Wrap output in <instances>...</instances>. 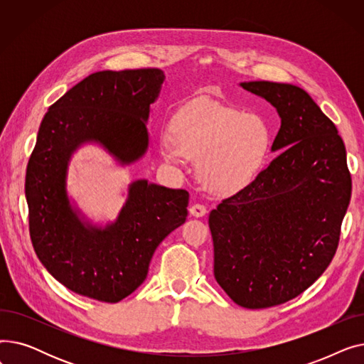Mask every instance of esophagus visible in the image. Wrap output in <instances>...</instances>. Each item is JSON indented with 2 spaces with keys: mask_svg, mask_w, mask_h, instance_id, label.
I'll return each mask as SVG.
<instances>
[{
  "mask_svg": "<svg viewBox=\"0 0 364 364\" xmlns=\"http://www.w3.org/2000/svg\"><path fill=\"white\" fill-rule=\"evenodd\" d=\"M190 214H192L193 217L199 218V217H203L208 211H206V206L205 205H200V203H195L193 206H190Z\"/></svg>",
  "mask_w": 364,
  "mask_h": 364,
  "instance_id": "obj_1",
  "label": "esophagus"
}]
</instances>
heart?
<instances>
[{
	"label": "heart",
	"instance_id": "b5f03b06",
	"mask_svg": "<svg viewBox=\"0 0 364 364\" xmlns=\"http://www.w3.org/2000/svg\"><path fill=\"white\" fill-rule=\"evenodd\" d=\"M272 146V129L261 117L213 100L187 105L159 136L165 161L181 165L198 159L199 181L217 195L250 186L265 166Z\"/></svg>",
	"mask_w": 364,
	"mask_h": 364
}]
</instances>
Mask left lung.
<instances>
[{
	"label": "left lung",
	"instance_id": "left-lung-1",
	"mask_svg": "<svg viewBox=\"0 0 364 364\" xmlns=\"http://www.w3.org/2000/svg\"><path fill=\"white\" fill-rule=\"evenodd\" d=\"M282 119L259 176L209 214L214 276L245 309H269L302 294L328 269L351 199L346 146L309 92L292 84L242 82Z\"/></svg>",
	"mask_w": 364,
	"mask_h": 364
}]
</instances>
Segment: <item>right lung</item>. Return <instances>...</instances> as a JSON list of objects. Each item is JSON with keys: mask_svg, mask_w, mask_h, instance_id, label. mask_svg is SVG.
<instances>
[{"mask_svg": "<svg viewBox=\"0 0 364 364\" xmlns=\"http://www.w3.org/2000/svg\"><path fill=\"white\" fill-rule=\"evenodd\" d=\"M165 75L161 69L95 72L50 106L28 162L25 195L36 257L72 292L118 302L144 282L159 243L187 218L188 193L139 180L117 221L82 223L66 193L72 153L100 143L121 164L149 146L146 122Z\"/></svg>", "mask_w": 364, "mask_h": 364, "instance_id": "right-lung-1", "label": "right lung"}]
</instances>
